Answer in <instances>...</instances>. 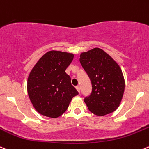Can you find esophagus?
I'll list each match as a JSON object with an SVG mask.
<instances>
[{"mask_svg": "<svg viewBox=\"0 0 149 149\" xmlns=\"http://www.w3.org/2000/svg\"><path fill=\"white\" fill-rule=\"evenodd\" d=\"M76 89H77L78 92H80V86H76Z\"/></svg>", "mask_w": 149, "mask_h": 149, "instance_id": "esophagus-1", "label": "esophagus"}]
</instances>
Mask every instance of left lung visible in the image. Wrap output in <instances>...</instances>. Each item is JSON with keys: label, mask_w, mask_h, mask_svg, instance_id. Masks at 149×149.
I'll list each match as a JSON object with an SVG mask.
<instances>
[{"label": "left lung", "mask_w": 149, "mask_h": 149, "mask_svg": "<svg viewBox=\"0 0 149 149\" xmlns=\"http://www.w3.org/2000/svg\"><path fill=\"white\" fill-rule=\"evenodd\" d=\"M79 60L92 83L90 95L84 99L88 109L97 116L116 111L122 101L125 87L123 73L119 65L99 48L82 52Z\"/></svg>", "instance_id": "8db88e82"}]
</instances>
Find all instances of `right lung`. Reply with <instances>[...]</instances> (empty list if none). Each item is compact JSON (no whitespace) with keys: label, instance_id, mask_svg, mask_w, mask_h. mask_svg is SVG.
Instances as JSON below:
<instances>
[{"label":"right lung","instance_id":"1","mask_svg":"<svg viewBox=\"0 0 149 149\" xmlns=\"http://www.w3.org/2000/svg\"><path fill=\"white\" fill-rule=\"evenodd\" d=\"M71 53L49 51L39 59L29 74L27 93L41 115L57 118L68 109L77 92L65 70L73 60Z\"/></svg>","mask_w":149,"mask_h":149}]
</instances>
